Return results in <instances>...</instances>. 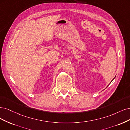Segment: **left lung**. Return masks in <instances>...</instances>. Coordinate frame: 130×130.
<instances>
[{
  "label": "left lung",
  "instance_id": "obj_1",
  "mask_svg": "<svg viewBox=\"0 0 130 130\" xmlns=\"http://www.w3.org/2000/svg\"><path fill=\"white\" fill-rule=\"evenodd\" d=\"M115 77H116V76H115V78H113V79H115ZM113 80H112V81H113ZM112 81H111V82H112ZM108 85H107V86H108Z\"/></svg>",
  "mask_w": 130,
  "mask_h": 130
}]
</instances>
